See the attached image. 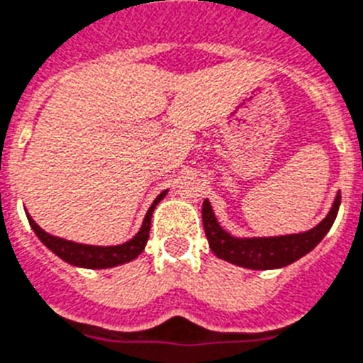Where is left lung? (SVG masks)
<instances>
[{
  "label": "left lung",
  "mask_w": 363,
  "mask_h": 363,
  "mask_svg": "<svg viewBox=\"0 0 363 363\" xmlns=\"http://www.w3.org/2000/svg\"><path fill=\"white\" fill-rule=\"evenodd\" d=\"M342 195L336 194L333 208L314 228L301 232V234L277 235V238H234L226 230L220 228L210 201L203 203V225L206 232L208 245L212 252L220 259L234 263L242 269L252 270H272L281 269L286 264L294 263L299 257L313 250L333 226L338 216Z\"/></svg>",
  "instance_id": "obj_1"
}]
</instances>
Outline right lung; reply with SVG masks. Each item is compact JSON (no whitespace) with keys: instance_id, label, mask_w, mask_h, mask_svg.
<instances>
[{"instance_id":"1","label":"right lung","mask_w":363,"mask_h":363,"mask_svg":"<svg viewBox=\"0 0 363 363\" xmlns=\"http://www.w3.org/2000/svg\"><path fill=\"white\" fill-rule=\"evenodd\" d=\"M166 194H168V191L164 190L162 194L153 201V204H151L150 210H147L143 226H140V230L137 232V235H135L133 239H129V241L122 242V245H115V247H94V245H82V242L55 238V235L47 234L45 230L40 228V226L34 223L33 217L27 216V219H29L30 228H33L34 234L40 238V241H42L50 252H55L60 259H64L65 263L72 264V267H82V269H111V267H116V264L129 263V261H133L135 257H138L143 254V250L146 248L147 238H150L153 210H155L157 204L164 199V195Z\"/></svg>"}]
</instances>
